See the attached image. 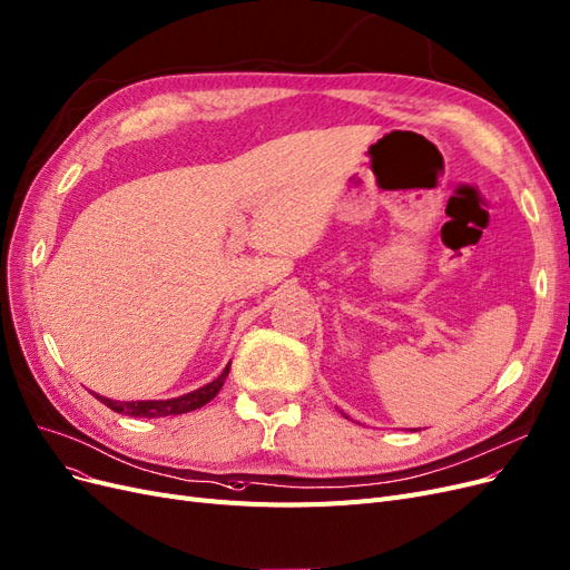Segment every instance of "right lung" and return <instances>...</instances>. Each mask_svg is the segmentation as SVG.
Wrapping results in <instances>:
<instances>
[{"mask_svg":"<svg viewBox=\"0 0 570 570\" xmlns=\"http://www.w3.org/2000/svg\"><path fill=\"white\" fill-rule=\"evenodd\" d=\"M228 370H230V363L224 367L222 375L190 391V394H184V396H176V399H167V401H112V399H106V396H98V394H91L101 401L104 405H108L110 410L120 412V415H129V417H167V415H184V412H190V410H198L203 407L205 403H209L214 396L219 394V389L224 386L226 377H228Z\"/></svg>","mask_w":570,"mask_h":570,"instance_id":"right-lung-1","label":"right lung"}]
</instances>
